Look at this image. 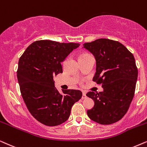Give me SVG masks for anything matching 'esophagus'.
Masks as SVG:
<instances>
[{
    "instance_id": "esophagus-1",
    "label": "esophagus",
    "mask_w": 147,
    "mask_h": 147,
    "mask_svg": "<svg viewBox=\"0 0 147 147\" xmlns=\"http://www.w3.org/2000/svg\"><path fill=\"white\" fill-rule=\"evenodd\" d=\"M87 96H86V92L83 91V96H82V99H85Z\"/></svg>"
}]
</instances>
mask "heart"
<instances>
[{"instance_id": "heart-1", "label": "heart", "mask_w": 147, "mask_h": 147, "mask_svg": "<svg viewBox=\"0 0 147 147\" xmlns=\"http://www.w3.org/2000/svg\"><path fill=\"white\" fill-rule=\"evenodd\" d=\"M87 55H89V54H81V56H80V57H83V56H87Z\"/></svg>"}]
</instances>
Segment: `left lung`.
I'll use <instances>...</instances> for the list:
<instances>
[{"mask_svg": "<svg viewBox=\"0 0 147 147\" xmlns=\"http://www.w3.org/2000/svg\"><path fill=\"white\" fill-rule=\"evenodd\" d=\"M83 48L96 60L93 81L103 88L102 92L87 93L95 103L87 115L98 124H113L126 114L134 97L138 77L134 57L124 45L109 39L85 43Z\"/></svg>", "mask_w": 147, "mask_h": 147, "instance_id": "1", "label": "left lung"}]
</instances>
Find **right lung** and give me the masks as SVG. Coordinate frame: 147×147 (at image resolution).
I'll list each match as a JSON object with an SVG mask.
<instances>
[{
    "label": "right lung",
    "mask_w": 147,
    "mask_h": 147,
    "mask_svg": "<svg viewBox=\"0 0 147 147\" xmlns=\"http://www.w3.org/2000/svg\"><path fill=\"white\" fill-rule=\"evenodd\" d=\"M79 46L39 40L29 45L19 58L17 73L23 101L31 114L46 126L66 122L72 105L81 98L79 90L68 89L60 94L54 81L62 72L61 62Z\"/></svg>",
    "instance_id": "add662e5"
}]
</instances>
